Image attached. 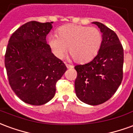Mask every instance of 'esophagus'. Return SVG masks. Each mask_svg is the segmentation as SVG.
I'll use <instances>...</instances> for the list:
<instances>
[{"mask_svg": "<svg viewBox=\"0 0 133 133\" xmlns=\"http://www.w3.org/2000/svg\"><path fill=\"white\" fill-rule=\"evenodd\" d=\"M65 65H66L67 68H73V66H72V65H69V64L65 63Z\"/></svg>", "mask_w": 133, "mask_h": 133, "instance_id": "1", "label": "esophagus"}]
</instances>
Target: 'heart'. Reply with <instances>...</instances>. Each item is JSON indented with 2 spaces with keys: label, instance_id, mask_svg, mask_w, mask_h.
Segmentation results:
<instances>
[{
  "label": "heart",
  "instance_id": "b5f03b06",
  "mask_svg": "<svg viewBox=\"0 0 133 133\" xmlns=\"http://www.w3.org/2000/svg\"><path fill=\"white\" fill-rule=\"evenodd\" d=\"M103 41L98 28L81 25L68 24L58 29V35L50 34L48 38L52 53L62 58L68 50L77 63H88L95 58Z\"/></svg>",
  "mask_w": 133,
  "mask_h": 133
}]
</instances>
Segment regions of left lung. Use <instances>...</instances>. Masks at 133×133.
Returning a JSON list of instances; mask_svg holds the SVG:
<instances>
[{"label":"left lung","instance_id":"left-lung-1","mask_svg":"<svg viewBox=\"0 0 133 133\" xmlns=\"http://www.w3.org/2000/svg\"><path fill=\"white\" fill-rule=\"evenodd\" d=\"M92 23L102 33V45L92 61L75 67L78 73L75 90L82 102L97 105L108 100L120 85L124 53L120 40L113 30L99 22Z\"/></svg>","mask_w":133,"mask_h":133}]
</instances>
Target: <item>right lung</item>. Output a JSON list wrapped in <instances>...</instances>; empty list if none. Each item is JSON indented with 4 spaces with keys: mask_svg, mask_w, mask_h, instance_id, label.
Wrapping results in <instances>:
<instances>
[{
    "mask_svg": "<svg viewBox=\"0 0 133 133\" xmlns=\"http://www.w3.org/2000/svg\"><path fill=\"white\" fill-rule=\"evenodd\" d=\"M51 23L28 22L8 41L5 66L11 88L23 102L41 105L55 95V85L67 68L47 43Z\"/></svg>",
    "mask_w": 133,
    "mask_h": 133,
    "instance_id": "right-lung-1",
    "label": "right lung"
}]
</instances>
